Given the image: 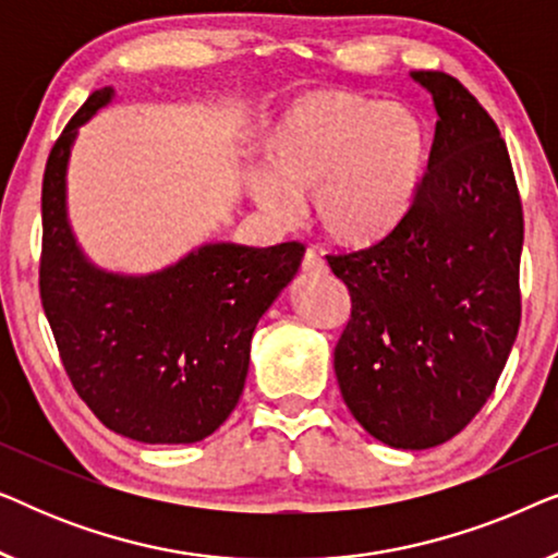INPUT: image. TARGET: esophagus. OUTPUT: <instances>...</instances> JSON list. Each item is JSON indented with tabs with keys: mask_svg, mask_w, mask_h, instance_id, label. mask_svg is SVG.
Listing matches in <instances>:
<instances>
[{
	"mask_svg": "<svg viewBox=\"0 0 558 558\" xmlns=\"http://www.w3.org/2000/svg\"><path fill=\"white\" fill-rule=\"evenodd\" d=\"M302 271L323 274V271H327V266H325L323 258L315 254V251L307 248V251H304V256H302Z\"/></svg>",
	"mask_w": 558,
	"mask_h": 558,
	"instance_id": "obj_1",
	"label": "esophagus"
}]
</instances>
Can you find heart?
I'll use <instances>...</instances> for the list:
<instances>
[{
    "mask_svg": "<svg viewBox=\"0 0 558 558\" xmlns=\"http://www.w3.org/2000/svg\"><path fill=\"white\" fill-rule=\"evenodd\" d=\"M264 167L246 190L274 220L310 197L325 239L368 248L391 239L422 193L429 136L409 106L345 88H310L277 113L262 140Z\"/></svg>",
    "mask_w": 558,
    "mask_h": 558,
    "instance_id": "b5f03b06",
    "label": "heart"
}]
</instances>
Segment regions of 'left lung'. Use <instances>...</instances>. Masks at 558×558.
Instances as JSON below:
<instances>
[{
  "mask_svg": "<svg viewBox=\"0 0 558 558\" xmlns=\"http://www.w3.org/2000/svg\"><path fill=\"white\" fill-rule=\"evenodd\" d=\"M411 78L439 117L414 210L391 239L327 264L353 302L335 348L350 414L388 447L429 449L475 418L506 368L523 210L490 113L452 75Z\"/></svg>",
  "mask_w": 558,
  "mask_h": 558,
  "instance_id": "obj_1",
  "label": "left lung"
}]
</instances>
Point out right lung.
I'll list each match as a JSON object with an SVG mask.
<instances>
[{
  "label": "right lung",
  "mask_w": 558,
  "mask_h": 558,
  "mask_svg": "<svg viewBox=\"0 0 558 558\" xmlns=\"http://www.w3.org/2000/svg\"><path fill=\"white\" fill-rule=\"evenodd\" d=\"M111 98V86L94 90L45 165L43 310L98 422L144 445H193L239 403L258 319L294 279L304 246L223 241L142 277L98 269L68 223L65 174L78 129Z\"/></svg>",
  "instance_id": "add662e5"
}]
</instances>
